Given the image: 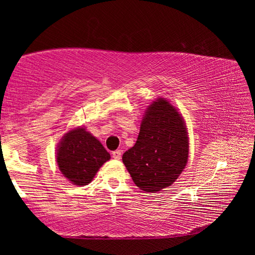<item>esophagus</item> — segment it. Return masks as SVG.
Listing matches in <instances>:
<instances>
[{"label": "esophagus", "instance_id": "esophagus-1", "mask_svg": "<svg viewBox=\"0 0 255 255\" xmlns=\"http://www.w3.org/2000/svg\"><path fill=\"white\" fill-rule=\"evenodd\" d=\"M112 157L115 159H120V157H122V150L117 149L115 150V152H112Z\"/></svg>", "mask_w": 255, "mask_h": 255}]
</instances>
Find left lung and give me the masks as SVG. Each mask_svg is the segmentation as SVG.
Here are the masks:
<instances>
[{
  "instance_id": "1",
  "label": "left lung",
  "mask_w": 255,
  "mask_h": 255,
  "mask_svg": "<svg viewBox=\"0 0 255 255\" xmlns=\"http://www.w3.org/2000/svg\"><path fill=\"white\" fill-rule=\"evenodd\" d=\"M187 124L166 98L157 97L146 108L136 144L123 155L131 179L143 191L169 188L189 161Z\"/></svg>"
}]
</instances>
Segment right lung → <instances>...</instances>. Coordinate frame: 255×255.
<instances>
[{
  "mask_svg": "<svg viewBox=\"0 0 255 255\" xmlns=\"http://www.w3.org/2000/svg\"><path fill=\"white\" fill-rule=\"evenodd\" d=\"M109 159L110 154L100 140L84 126L68 129L56 148L59 171L77 187L92 182L100 167Z\"/></svg>",
  "mask_w": 255,
  "mask_h": 255,
  "instance_id": "add662e5",
  "label": "right lung"
}]
</instances>
